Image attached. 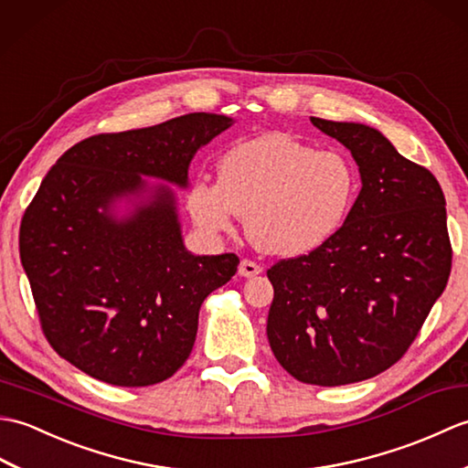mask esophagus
<instances>
[{
    "label": "esophagus",
    "instance_id": "esophagus-1",
    "mask_svg": "<svg viewBox=\"0 0 468 468\" xmlns=\"http://www.w3.org/2000/svg\"><path fill=\"white\" fill-rule=\"evenodd\" d=\"M261 272H262V266L252 262V261H248V258H244L240 266H238V274L244 276V278H252V276H258Z\"/></svg>",
    "mask_w": 468,
    "mask_h": 468
}]
</instances>
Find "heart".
<instances>
[{"label":"heart","instance_id":"b5f03b06","mask_svg":"<svg viewBox=\"0 0 468 468\" xmlns=\"http://www.w3.org/2000/svg\"><path fill=\"white\" fill-rule=\"evenodd\" d=\"M218 182L194 180L192 220L207 234L232 230L238 214L258 250L300 256L338 232L356 196V168L336 150H316L286 133L238 144L218 160Z\"/></svg>","mask_w":468,"mask_h":468}]
</instances>
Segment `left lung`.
Instances as JSON below:
<instances>
[{"mask_svg":"<svg viewBox=\"0 0 468 468\" xmlns=\"http://www.w3.org/2000/svg\"><path fill=\"white\" fill-rule=\"evenodd\" d=\"M346 146L362 188L316 250L268 270V342L296 380L340 387L402 358L449 282L452 248L437 178L375 128L310 118Z\"/></svg>","mask_w":468,"mask_h":468,"instance_id":"left-lung-1","label":"left lung"}]
</instances>
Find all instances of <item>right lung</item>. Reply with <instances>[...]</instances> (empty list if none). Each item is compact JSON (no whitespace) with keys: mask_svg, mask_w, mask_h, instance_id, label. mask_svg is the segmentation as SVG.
Instances as JSON below:
<instances>
[{"mask_svg":"<svg viewBox=\"0 0 468 468\" xmlns=\"http://www.w3.org/2000/svg\"><path fill=\"white\" fill-rule=\"evenodd\" d=\"M232 126L186 113L158 126L98 133L51 165L19 226V258L44 336L61 358L116 387H150L190 356L206 296L230 280L236 254L184 248L168 186L186 188L207 142ZM133 197L132 215L111 214Z\"/></svg>","mask_w":468,"mask_h":468,"instance_id":"obj_1","label":"right lung"}]
</instances>
